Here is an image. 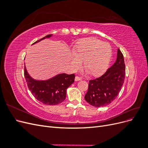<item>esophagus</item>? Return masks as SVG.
I'll return each instance as SVG.
<instances>
[{"instance_id":"esophagus-1","label":"esophagus","mask_w":148,"mask_h":148,"mask_svg":"<svg viewBox=\"0 0 148 148\" xmlns=\"http://www.w3.org/2000/svg\"><path fill=\"white\" fill-rule=\"evenodd\" d=\"M82 78L78 77V76H77V77H75V82H77V81H79V80H81Z\"/></svg>"}]
</instances>
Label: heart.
<instances>
[{
  "label": "heart",
  "mask_w": 148,
  "mask_h": 148,
  "mask_svg": "<svg viewBox=\"0 0 148 148\" xmlns=\"http://www.w3.org/2000/svg\"><path fill=\"white\" fill-rule=\"evenodd\" d=\"M70 65L73 70L80 69L84 60V67L92 76H97L107 69L112 56V48L108 43L95 38L84 39L77 46Z\"/></svg>",
  "instance_id": "1"
}]
</instances>
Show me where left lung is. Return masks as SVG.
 <instances>
[{
	"label": "left lung",
	"instance_id": "8db88e82",
	"mask_svg": "<svg viewBox=\"0 0 148 148\" xmlns=\"http://www.w3.org/2000/svg\"><path fill=\"white\" fill-rule=\"evenodd\" d=\"M125 77V65L122 53L118 49L115 63L101 77L89 80L84 99L94 107H104L118 96Z\"/></svg>",
	"mask_w": 148,
	"mask_h": 148
}]
</instances>
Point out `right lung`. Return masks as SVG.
Masks as SVG:
<instances>
[{"mask_svg":"<svg viewBox=\"0 0 148 148\" xmlns=\"http://www.w3.org/2000/svg\"><path fill=\"white\" fill-rule=\"evenodd\" d=\"M52 36L47 35L33 44ZM24 74L28 88L33 96L42 104L51 106L59 104L65 99L66 89L74 83L75 77L74 74L61 73L46 80L34 79L29 75L25 66Z\"/></svg>","mask_w":148,"mask_h":148,"instance_id":"add662e5","label":"right lung"}]
</instances>
